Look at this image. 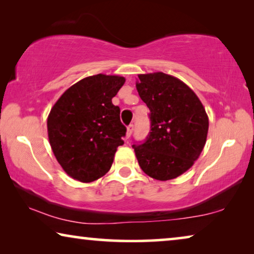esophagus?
<instances>
[{
	"label": "esophagus",
	"mask_w": 254,
	"mask_h": 254,
	"mask_svg": "<svg viewBox=\"0 0 254 254\" xmlns=\"http://www.w3.org/2000/svg\"><path fill=\"white\" fill-rule=\"evenodd\" d=\"M132 131H133V126H132V124H130V126L127 127V139H128V137H130L131 133H132Z\"/></svg>",
	"instance_id": "esophagus-1"
}]
</instances>
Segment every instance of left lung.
I'll use <instances>...</instances> for the list:
<instances>
[{"mask_svg": "<svg viewBox=\"0 0 254 254\" xmlns=\"http://www.w3.org/2000/svg\"><path fill=\"white\" fill-rule=\"evenodd\" d=\"M138 77V93L150 112V132L145 141L132 147L147 176L175 179L202 153L209 117L194 91L179 78L162 71Z\"/></svg>", "mask_w": 254, "mask_h": 254, "instance_id": "1", "label": "left lung"}]
</instances>
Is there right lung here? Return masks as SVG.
Masks as SVG:
<instances>
[{"label": "right lung", "instance_id": "add662e5", "mask_svg": "<svg viewBox=\"0 0 254 254\" xmlns=\"http://www.w3.org/2000/svg\"><path fill=\"white\" fill-rule=\"evenodd\" d=\"M126 78L98 74L81 79L57 100L48 116V135L68 176L91 183L109 171L127 127L112 99Z\"/></svg>", "mask_w": 254, "mask_h": 254}]
</instances>
